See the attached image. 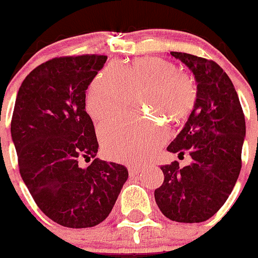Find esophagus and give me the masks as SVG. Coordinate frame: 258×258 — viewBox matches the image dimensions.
Returning <instances> with one entry per match:
<instances>
[{
  "instance_id": "34e87169",
  "label": "esophagus",
  "mask_w": 258,
  "mask_h": 258,
  "mask_svg": "<svg viewBox=\"0 0 258 258\" xmlns=\"http://www.w3.org/2000/svg\"><path fill=\"white\" fill-rule=\"evenodd\" d=\"M128 172H129V175L134 177V175H137L138 173L140 172V167H138V165H129Z\"/></svg>"
}]
</instances>
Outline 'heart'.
<instances>
[{
	"instance_id": "heart-1",
	"label": "heart",
	"mask_w": 258,
	"mask_h": 258,
	"mask_svg": "<svg viewBox=\"0 0 258 258\" xmlns=\"http://www.w3.org/2000/svg\"><path fill=\"white\" fill-rule=\"evenodd\" d=\"M142 91L143 105L172 121L189 115L197 99L196 85L173 62L158 57L111 63L93 80L88 91V110L95 120H105L128 106L133 94ZM106 157L123 163H140L152 157L167 140L164 124L147 118L114 120L99 129Z\"/></svg>"
}]
</instances>
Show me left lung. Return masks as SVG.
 <instances>
[{
  "label": "left lung",
  "mask_w": 258,
  "mask_h": 258,
  "mask_svg": "<svg viewBox=\"0 0 258 258\" xmlns=\"http://www.w3.org/2000/svg\"><path fill=\"white\" fill-rule=\"evenodd\" d=\"M195 75L197 99L187 123L167 150L192 158L189 165H162L164 182L155 189L158 207L167 218L198 223L211 218L231 195L241 170L246 121L238 95L215 61L172 51Z\"/></svg>",
  "instance_id": "1"
}]
</instances>
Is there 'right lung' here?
Segmentation results:
<instances>
[{
	"mask_svg": "<svg viewBox=\"0 0 258 258\" xmlns=\"http://www.w3.org/2000/svg\"><path fill=\"white\" fill-rule=\"evenodd\" d=\"M108 56L56 57L22 81L11 137L20 174L40 210L56 223L86 228L113 210L128 169L98 158V139L85 110L86 90Z\"/></svg>",
	"mask_w": 258,
	"mask_h": 258,
	"instance_id": "obj_1",
	"label": "right lung"
}]
</instances>
